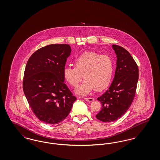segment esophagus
<instances>
[{
    "label": "esophagus",
    "instance_id": "obj_1",
    "mask_svg": "<svg viewBox=\"0 0 160 160\" xmlns=\"http://www.w3.org/2000/svg\"><path fill=\"white\" fill-rule=\"evenodd\" d=\"M84 99L87 101H89V102H91V101H93L94 100L93 98H84Z\"/></svg>",
    "mask_w": 160,
    "mask_h": 160
}]
</instances>
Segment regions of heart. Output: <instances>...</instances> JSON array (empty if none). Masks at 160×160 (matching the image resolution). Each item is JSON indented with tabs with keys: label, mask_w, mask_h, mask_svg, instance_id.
Returning a JSON list of instances; mask_svg holds the SVG:
<instances>
[{
	"label": "heart",
	"mask_w": 160,
	"mask_h": 160,
	"mask_svg": "<svg viewBox=\"0 0 160 160\" xmlns=\"http://www.w3.org/2000/svg\"><path fill=\"white\" fill-rule=\"evenodd\" d=\"M74 68L65 67L63 71L65 80L73 88H77L83 78L85 80L77 90L85 95L92 91H101L111 83L114 72V62L107 54L95 52H84L73 61Z\"/></svg>",
	"instance_id": "b5f03b06"
}]
</instances>
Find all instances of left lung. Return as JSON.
Instances as JSON below:
<instances>
[{"label": "left lung", "instance_id": "8db88e82", "mask_svg": "<svg viewBox=\"0 0 160 160\" xmlns=\"http://www.w3.org/2000/svg\"><path fill=\"white\" fill-rule=\"evenodd\" d=\"M117 56L114 79L110 88L97 99L102 108L96 118L104 122L114 121L128 110L136 94L138 68L129 52L118 45H112Z\"/></svg>", "mask_w": 160, "mask_h": 160}]
</instances>
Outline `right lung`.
I'll return each instance as SVG.
<instances>
[{
    "label": "right lung",
    "instance_id": "obj_1",
    "mask_svg": "<svg viewBox=\"0 0 160 160\" xmlns=\"http://www.w3.org/2000/svg\"><path fill=\"white\" fill-rule=\"evenodd\" d=\"M71 52L68 44H51L32 54L23 80L24 95L36 117L56 124L68 115L76 97L64 83L63 71Z\"/></svg>",
    "mask_w": 160,
    "mask_h": 160
}]
</instances>
